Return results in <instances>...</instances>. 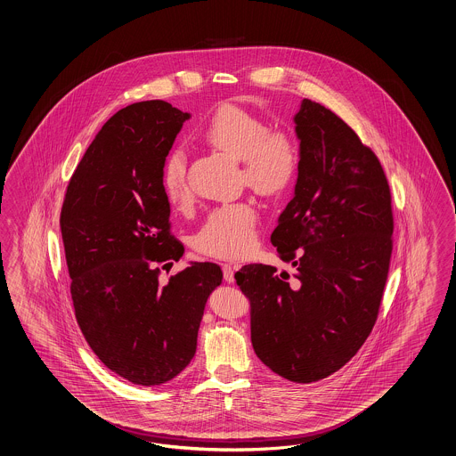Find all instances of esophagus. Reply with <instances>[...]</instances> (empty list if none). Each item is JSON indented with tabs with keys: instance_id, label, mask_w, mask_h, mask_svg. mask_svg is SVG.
Instances as JSON below:
<instances>
[{
	"instance_id": "34e87169",
	"label": "esophagus",
	"mask_w": 456,
	"mask_h": 456,
	"mask_svg": "<svg viewBox=\"0 0 456 456\" xmlns=\"http://www.w3.org/2000/svg\"><path fill=\"white\" fill-rule=\"evenodd\" d=\"M235 270H237V265H235V264H224V280H225V281H229V283H232Z\"/></svg>"
}]
</instances>
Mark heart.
Returning <instances> with one entry per match:
<instances>
[{
  "instance_id": "obj_1",
  "label": "heart",
  "mask_w": 456,
  "mask_h": 456,
  "mask_svg": "<svg viewBox=\"0 0 456 456\" xmlns=\"http://www.w3.org/2000/svg\"><path fill=\"white\" fill-rule=\"evenodd\" d=\"M200 138L223 153L240 159L242 179L264 198L289 191L300 169V150L291 134L268 130L267 123L235 105H223L200 130ZM163 191L171 206L184 208L192 200L181 151L167 156L163 167ZM258 214L248 200L216 208L194 235V247L214 258H242L256 244Z\"/></svg>"
}]
</instances>
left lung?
<instances>
[{
    "label": "left lung",
    "instance_id": "obj_1",
    "mask_svg": "<svg viewBox=\"0 0 456 456\" xmlns=\"http://www.w3.org/2000/svg\"><path fill=\"white\" fill-rule=\"evenodd\" d=\"M300 169L272 244L298 273L250 264L235 273L250 300L252 346L275 374L298 384L331 376L378 320L392 256V198L378 156L322 103L295 115Z\"/></svg>",
    "mask_w": 456,
    "mask_h": 456
}]
</instances>
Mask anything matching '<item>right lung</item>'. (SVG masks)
<instances>
[{"label":"right lung","instance_id":"obj_1","mask_svg":"<svg viewBox=\"0 0 456 456\" xmlns=\"http://www.w3.org/2000/svg\"><path fill=\"white\" fill-rule=\"evenodd\" d=\"M188 118L163 101L117 111L80 159L61 211L78 328L111 372L138 386L165 384L188 366L206 301L223 283L211 262L158 280L156 264L183 256L161 179Z\"/></svg>","mask_w":456,"mask_h":456}]
</instances>
